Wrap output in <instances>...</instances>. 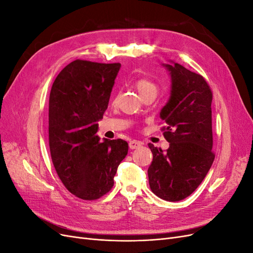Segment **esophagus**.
Returning <instances> with one entry per match:
<instances>
[{
  "label": "esophagus",
  "instance_id": "obj_1",
  "mask_svg": "<svg viewBox=\"0 0 253 253\" xmlns=\"http://www.w3.org/2000/svg\"><path fill=\"white\" fill-rule=\"evenodd\" d=\"M141 145H142V142L138 141V140H132V141H129V143H128V147L131 150L138 149V148L141 147Z\"/></svg>",
  "mask_w": 253,
  "mask_h": 253
}]
</instances>
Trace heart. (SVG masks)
<instances>
[{"label":"heart","instance_id":"heart-1","mask_svg":"<svg viewBox=\"0 0 253 253\" xmlns=\"http://www.w3.org/2000/svg\"><path fill=\"white\" fill-rule=\"evenodd\" d=\"M135 86L138 90L140 96L143 98L149 95H155L158 91V85L154 82L148 78H140L136 81Z\"/></svg>","mask_w":253,"mask_h":253}]
</instances>
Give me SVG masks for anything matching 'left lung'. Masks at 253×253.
I'll return each mask as SVG.
<instances>
[{
    "instance_id": "8db88e82",
    "label": "left lung",
    "mask_w": 253,
    "mask_h": 253,
    "mask_svg": "<svg viewBox=\"0 0 253 253\" xmlns=\"http://www.w3.org/2000/svg\"><path fill=\"white\" fill-rule=\"evenodd\" d=\"M171 75V96L160 112L162 129L170 147L163 151L152 143L149 167L152 192L168 202L192 194L210 170L212 151V91L203 76L178 63L164 64Z\"/></svg>"
}]
</instances>
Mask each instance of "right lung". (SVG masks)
I'll return each mask as SVG.
<instances>
[{
    "instance_id": "1",
    "label": "right lung",
    "mask_w": 253,
    "mask_h": 253,
    "mask_svg": "<svg viewBox=\"0 0 253 253\" xmlns=\"http://www.w3.org/2000/svg\"><path fill=\"white\" fill-rule=\"evenodd\" d=\"M120 63L75 60L53 81L48 106L49 150L61 181L72 194L95 201L114 186L127 154L122 139L102 142L97 121L108 109Z\"/></svg>"
}]
</instances>
